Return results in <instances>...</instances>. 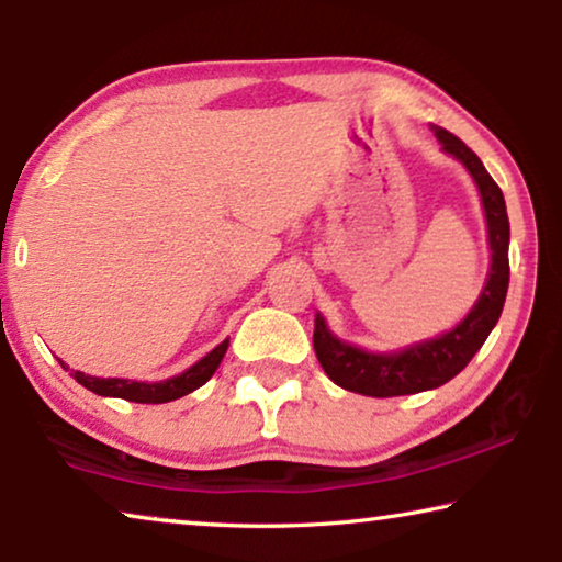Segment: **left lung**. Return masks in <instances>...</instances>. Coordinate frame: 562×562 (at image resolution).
<instances>
[{
    "label": "left lung",
    "instance_id": "left-lung-1",
    "mask_svg": "<svg viewBox=\"0 0 562 562\" xmlns=\"http://www.w3.org/2000/svg\"><path fill=\"white\" fill-rule=\"evenodd\" d=\"M432 133L440 140L442 150L468 168L481 191L491 245L486 286L456 329L435 337V340L409 345L398 352H368L337 340L327 329L322 314H317V319H314V352H317L325 373L345 391L386 398L442 386L471 363V358L481 350V345L486 342L491 329L502 317L506 289H509V217H506L504 194L483 168L481 158L460 137L437 125H432Z\"/></svg>",
    "mask_w": 562,
    "mask_h": 562
}]
</instances>
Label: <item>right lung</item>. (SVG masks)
<instances>
[{
    "label": "right lung",
    "mask_w": 562,
    "mask_h": 562,
    "mask_svg": "<svg viewBox=\"0 0 562 562\" xmlns=\"http://www.w3.org/2000/svg\"><path fill=\"white\" fill-rule=\"evenodd\" d=\"M229 340L220 342L217 348L194 363L187 371L173 375V379L158 381V383H143V381H127V379H97V375H87L81 371H74V379L81 383L83 389L94 391L99 396H117V398H127V402L135 404H166L173 402V398H181L191 394V391L204 386L206 381L212 379L217 366L225 358Z\"/></svg>",
    "instance_id": "1"
}]
</instances>
